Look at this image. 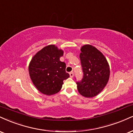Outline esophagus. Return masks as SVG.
Returning <instances> with one entry per match:
<instances>
[{
    "label": "esophagus",
    "instance_id": "obj_1",
    "mask_svg": "<svg viewBox=\"0 0 133 133\" xmlns=\"http://www.w3.org/2000/svg\"><path fill=\"white\" fill-rule=\"evenodd\" d=\"M69 75H70V77H71V78L73 77V76H74V72H71L69 73Z\"/></svg>",
    "mask_w": 133,
    "mask_h": 133
}]
</instances>
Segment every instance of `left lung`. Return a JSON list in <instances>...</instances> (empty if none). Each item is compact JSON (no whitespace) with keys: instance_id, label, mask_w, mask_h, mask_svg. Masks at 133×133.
I'll return each mask as SVG.
<instances>
[{"instance_id":"8db88e82","label":"left lung","mask_w":133,"mask_h":133,"mask_svg":"<svg viewBox=\"0 0 133 133\" xmlns=\"http://www.w3.org/2000/svg\"><path fill=\"white\" fill-rule=\"evenodd\" d=\"M80 59L83 74L81 81L77 82L81 95L92 98L103 90L110 77V67L103 54L90 44L81 49Z\"/></svg>"}]
</instances>
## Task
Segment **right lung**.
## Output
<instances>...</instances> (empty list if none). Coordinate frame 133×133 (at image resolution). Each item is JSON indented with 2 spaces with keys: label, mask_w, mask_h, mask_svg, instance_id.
Masks as SVG:
<instances>
[{
  "label": "right lung",
  "mask_w": 133,
  "mask_h": 133,
  "mask_svg": "<svg viewBox=\"0 0 133 133\" xmlns=\"http://www.w3.org/2000/svg\"><path fill=\"white\" fill-rule=\"evenodd\" d=\"M62 56L63 51L51 44L38 51L30 61V78L42 94L51 95L59 92L64 80L69 77L65 72V63L59 59Z\"/></svg>",
  "instance_id": "add662e5"
}]
</instances>
